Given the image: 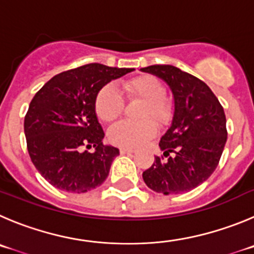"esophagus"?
I'll return each mask as SVG.
<instances>
[{
	"mask_svg": "<svg viewBox=\"0 0 254 254\" xmlns=\"http://www.w3.org/2000/svg\"><path fill=\"white\" fill-rule=\"evenodd\" d=\"M120 153L122 154H132L135 153L134 149H130V148H120Z\"/></svg>",
	"mask_w": 254,
	"mask_h": 254,
	"instance_id": "1",
	"label": "esophagus"
}]
</instances>
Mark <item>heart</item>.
<instances>
[{
  "mask_svg": "<svg viewBox=\"0 0 254 254\" xmlns=\"http://www.w3.org/2000/svg\"><path fill=\"white\" fill-rule=\"evenodd\" d=\"M125 92L130 99H138L145 103L141 119L151 118L158 124H165L170 120L173 106L165 99V87L151 75H140L129 80L124 85ZM124 109V100L113 84L101 87L95 98V111L103 122L115 120ZM156 132L155 124L150 120L141 123L120 122L109 130V139L113 144L127 148H136L150 140Z\"/></svg>",
  "mask_w": 254,
  "mask_h": 254,
  "instance_id": "heart-1",
  "label": "heart"
}]
</instances>
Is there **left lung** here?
Wrapping results in <instances>:
<instances>
[{"label":"left lung","instance_id":"left-lung-1","mask_svg":"<svg viewBox=\"0 0 254 254\" xmlns=\"http://www.w3.org/2000/svg\"><path fill=\"white\" fill-rule=\"evenodd\" d=\"M162 79L174 99L170 127L160 138L167 158L143 173L146 186L164 195L182 194L205 182L217 168L227 141L224 110L205 82L172 65L140 68Z\"/></svg>","mask_w":254,"mask_h":254}]
</instances>
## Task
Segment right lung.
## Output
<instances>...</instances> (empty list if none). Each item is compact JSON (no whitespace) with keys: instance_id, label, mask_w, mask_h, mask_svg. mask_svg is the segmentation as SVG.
I'll use <instances>...</instances> for the list:
<instances>
[{"instance_id":"right-lung-1","label":"right lung","mask_w":254,"mask_h":254,"mask_svg":"<svg viewBox=\"0 0 254 254\" xmlns=\"http://www.w3.org/2000/svg\"><path fill=\"white\" fill-rule=\"evenodd\" d=\"M131 71L87 64L59 73L36 92L23 127L31 160L51 186L85 193L106 181L119 149L104 145L95 98L111 80ZM82 146H94L95 151L81 153Z\"/></svg>"}]
</instances>
